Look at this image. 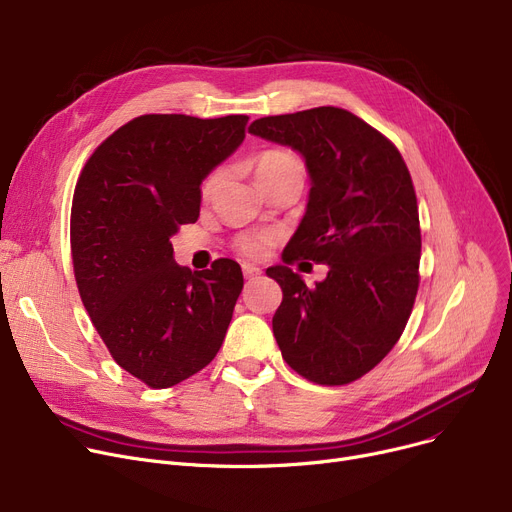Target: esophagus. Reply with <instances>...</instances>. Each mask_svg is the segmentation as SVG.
Wrapping results in <instances>:
<instances>
[{
    "label": "esophagus",
    "mask_w": 512,
    "mask_h": 512,
    "mask_svg": "<svg viewBox=\"0 0 512 512\" xmlns=\"http://www.w3.org/2000/svg\"><path fill=\"white\" fill-rule=\"evenodd\" d=\"M242 274H245V278H257L259 274H261V270L259 267H255V265H251V263H242Z\"/></svg>",
    "instance_id": "obj_1"
}]
</instances>
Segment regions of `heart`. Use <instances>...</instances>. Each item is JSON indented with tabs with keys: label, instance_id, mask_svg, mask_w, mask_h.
Returning a JSON list of instances; mask_svg holds the SVG:
<instances>
[{
	"label": "heart",
	"instance_id": "1",
	"mask_svg": "<svg viewBox=\"0 0 512 512\" xmlns=\"http://www.w3.org/2000/svg\"><path fill=\"white\" fill-rule=\"evenodd\" d=\"M303 172L305 170H303L301 161L286 151H265L255 159L257 182H267V180H276V178H284V176H303ZM218 182H220V172L211 174L203 184V197H209L215 191ZM238 247L242 253H247L251 257H259L265 253L267 236L242 238L238 242Z\"/></svg>",
	"mask_w": 512,
	"mask_h": 512
}]
</instances>
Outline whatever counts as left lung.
<instances>
[{
	"label": "left lung",
	"instance_id": "left-lung-1",
	"mask_svg": "<svg viewBox=\"0 0 512 512\" xmlns=\"http://www.w3.org/2000/svg\"><path fill=\"white\" fill-rule=\"evenodd\" d=\"M249 132L299 151L311 178L284 265L265 272L282 288L272 319L282 357L309 382L351 384L392 351L417 297L421 230L405 159L332 105L259 118ZM301 256L329 265L315 289L287 267Z\"/></svg>",
	"mask_w": 512,
	"mask_h": 512
}]
</instances>
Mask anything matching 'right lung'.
Masks as SVG:
<instances>
[{
  "label": "right lung",
  "instance_id": "add662e5",
  "mask_svg": "<svg viewBox=\"0 0 512 512\" xmlns=\"http://www.w3.org/2000/svg\"><path fill=\"white\" fill-rule=\"evenodd\" d=\"M247 116L149 114L120 126L74 188L70 247L80 299L114 361L170 388L213 361L242 290L240 265L191 272L170 238L193 224L201 184L245 139Z\"/></svg>",
  "mask_w": 512,
  "mask_h": 512
}]
</instances>
